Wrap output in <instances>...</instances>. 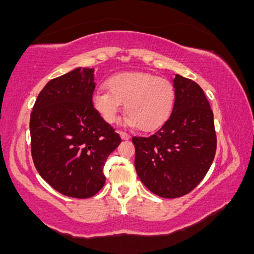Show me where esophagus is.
Masks as SVG:
<instances>
[{
	"label": "esophagus",
	"mask_w": 254,
	"mask_h": 254,
	"mask_svg": "<svg viewBox=\"0 0 254 254\" xmlns=\"http://www.w3.org/2000/svg\"><path fill=\"white\" fill-rule=\"evenodd\" d=\"M119 136L122 137V139H129L130 138L129 133L124 132V131H119Z\"/></svg>",
	"instance_id": "esophagus-1"
}]
</instances>
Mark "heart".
Returning a JSON list of instances; mask_svg holds the SVG:
<instances>
[{"mask_svg": "<svg viewBox=\"0 0 254 254\" xmlns=\"http://www.w3.org/2000/svg\"><path fill=\"white\" fill-rule=\"evenodd\" d=\"M107 89L93 94L92 105L106 123H115L124 104V123L153 131L167 121L176 101L173 83L148 72H119L107 80Z\"/></svg>", "mask_w": 254, "mask_h": 254, "instance_id": "obj_1", "label": "heart"}]
</instances>
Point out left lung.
Listing matches in <instances>:
<instances>
[{
	"instance_id": "obj_1",
	"label": "left lung",
	"mask_w": 254,
	"mask_h": 254,
	"mask_svg": "<svg viewBox=\"0 0 254 254\" xmlns=\"http://www.w3.org/2000/svg\"><path fill=\"white\" fill-rule=\"evenodd\" d=\"M171 117L153 135L132 137L137 176L162 198L189 193L203 180L216 153L214 115L194 81L176 75Z\"/></svg>"
}]
</instances>
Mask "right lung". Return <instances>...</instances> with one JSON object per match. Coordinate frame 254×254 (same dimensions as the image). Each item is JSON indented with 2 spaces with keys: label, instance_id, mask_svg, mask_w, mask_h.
I'll use <instances>...</instances> for the list:
<instances>
[{
  "label": "right lung",
  "instance_id": "1",
  "mask_svg": "<svg viewBox=\"0 0 254 254\" xmlns=\"http://www.w3.org/2000/svg\"><path fill=\"white\" fill-rule=\"evenodd\" d=\"M94 69L76 68L52 78L31 112V153L38 173L51 188L72 198L103 189V167L122 142L92 105Z\"/></svg>",
  "mask_w": 254,
  "mask_h": 254
}]
</instances>
